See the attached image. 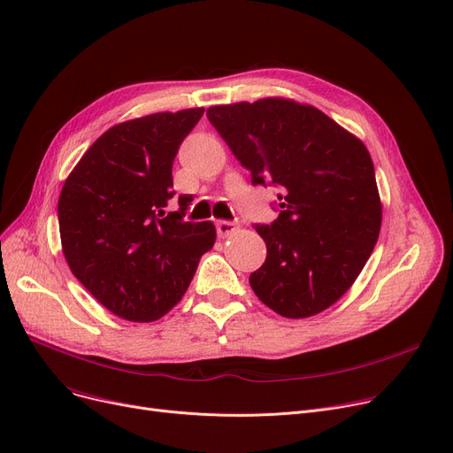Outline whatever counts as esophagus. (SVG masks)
<instances>
[{
	"label": "esophagus",
	"mask_w": 453,
	"mask_h": 453,
	"mask_svg": "<svg viewBox=\"0 0 453 453\" xmlns=\"http://www.w3.org/2000/svg\"><path fill=\"white\" fill-rule=\"evenodd\" d=\"M215 226H217V234H219V238H228L238 230V225L234 221H217Z\"/></svg>",
	"instance_id": "esophagus-1"
}]
</instances>
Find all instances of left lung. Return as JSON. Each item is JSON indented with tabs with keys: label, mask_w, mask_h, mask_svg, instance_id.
<instances>
[{
	"label": "left lung",
	"mask_w": 453,
	"mask_h": 453,
	"mask_svg": "<svg viewBox=\"0 0 453 453\" xmlns=\"http://www.w3.org/2000/svg\"><path fill=\"white\" fill-rule=\"evenodd\" d=\"M213 128L252 186H277L279 217L255 225L267 257L252 292L284 318L329 309L355 282L381 230L370 152L312 105L264 98L213 105Z\"/></svg>",
	"instance_id": "left-lung-1"
}]
</instances>
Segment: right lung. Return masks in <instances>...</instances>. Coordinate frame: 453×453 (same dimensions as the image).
Listing matches in <instances>:
<instances>
[{"label":"right lung","mask_w":453,"mask_h":453,"mask_svg":"<svg viewBox=\"0 0 453 453\" xmlns=\"http://www.w3.org/2000/svg\"><path fill=\"white\" fill-rule=\"evenodd\" d=\"M204 110L154 113L100 135L66 178L59 232L74 277L107 311L154 321L182 299L215 243L211 221L191 223L193 201L173 191V161Z\"/></svg>","instance_id":"1"}]
</instances>
